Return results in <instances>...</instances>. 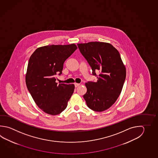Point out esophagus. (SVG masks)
<instances>
[{"label": "esophagus", "mask_w": 158, "mask_h": 158, "mask_svg": "<svg viewBox=\"0 0 158 158\" xmlns=\"http://www.w3.org/2000/svg\"><path fill=\"white\" fill-rule=\"evenodd\" d=\"M80 85V83H75V86L76 87H78Z\"/></svg>", "instance_id": "esophagus-1"}]
</instances>
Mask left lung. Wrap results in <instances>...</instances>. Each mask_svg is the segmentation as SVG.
Segmentation results:
<instances>
[{"instance_id":"1","label":"left lung","mask_w":158,"mask_h":158,"mask_svg":"<svg viewBox=\"0 0 158 158\" xmlns=\"http://www.w3.org/2000/svg\"><path fill=\"white\" fill-rule=\"evenodd\" d=\"M78 47L92 69V75L101 73L96 82L85 83L83 95L90 109L102 112L109 109L117 100L126 78V68L119 52L110 43L90 42L78 43Z\"/></svg>"}]
</instances>
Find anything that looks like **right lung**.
<instances>
[{
  "mask_svg": "<svg viewBox=\"0 0 158 158\" xmlns=\"http://www.w3.org/2000/svg\"><path fill=\"white\" fill-rule=\"evenodd\" d=\"M77 48L75 43L39 47L30 57L26 83L35 103L49 115L60 114L67 106L74 89L73 84L56 82L62 74L63 63Z\"/></svg>",
  "mask_w": 158,
  "mask_h": 158,
  "instance_id": "obj_1",
  "label": "right lung"
}]
</instances>
